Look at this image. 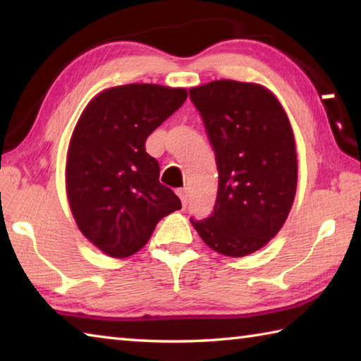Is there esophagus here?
Wrapping results in <instances>:
<instances>
[{
  "label": "esophagus",
  "instance_id": "1",
  "mask_svg": "<svg viewBox=\"0 0 361 361\" xmlns=\"http://www.w3.org/2000/svg\"><path fill=\"white\" fill-rule=\"evenodd\" d=\"M178 195H180V199H181V204H183V207H188V204H189V199H191V195H189V189H188V188H183V189H180V191H178Z\"/></svg>",
  "mask_w": 361,
  "mask_h": 361
}]
</instances>
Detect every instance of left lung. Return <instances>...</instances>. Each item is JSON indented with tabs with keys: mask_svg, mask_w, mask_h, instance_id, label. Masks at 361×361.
I'll list each match as a JSON object with an SVG mask.
<instances>
[{
	"mask_svg": "<svg viewBox=\"0 0 361 361\" xmlns=\"http://www.w3.org/2000/svg\"><path fill=\"white\" fill-rule=\"evenodd\" d=\"M215 151L218 194L213 213L191 223L226 256L256 252L282 229L298 183L295 137L271 90L219 79L189 89Z\"/></svg>",
	"mask_w": 361,
	"mask_h": 361,
	"instance_id": "8db88e82",
	"label": "left lung"
}]
</instances>
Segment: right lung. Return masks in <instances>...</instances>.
Returning a JSON list of instances; mask_svg holds the SVG:
<instances>
[{
    "label": "right lung",
    "mask_w": 361,
    "mask_h": 361,
    "mask_svg": "<svg viewBox=\"0 0 361 361\" xmlns=\"http://www.w3.org/2000/svg\"><path fill=\"white\" fill-rule=\"evenodd\" d=\"M186 97L181 87L118 85L92 99L78 121L66 159L70 209L79 231L113 258L137 253L156 224L181 209L145 143Z\"/></svg>",
    "instance_id": "obj_1"
}]
</instances>
